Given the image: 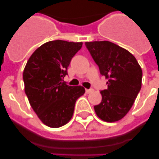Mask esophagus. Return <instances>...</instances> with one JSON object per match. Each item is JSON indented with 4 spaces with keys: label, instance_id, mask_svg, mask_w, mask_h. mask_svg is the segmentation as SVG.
Here are the masks:
<instances>
[{
    "label": "esophagus",
    "instance_id": "1",
    "mask_svg": "<svg viewBox=\"0 0 159 159\" xmlns=\"http://www.w3.org/2000/svg\"><path fill=\"white\" fill-rule=\"evenodd\" d=\"M85 91H86V93H87V94H90V93H91L93 91V89H86L85 90Z\"/></svg>",
    "mask_w": 159,
    "mask_h": 159
}]
</instances>
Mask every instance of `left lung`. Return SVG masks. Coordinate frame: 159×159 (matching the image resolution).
Listing matches in <instances>:
<instances>
[{
  "label": "left lung",
  "mask_w": 159,
  "mask_h": 159,
  "mask_svg": "<svg viewBox=\"0 0 159 159\" xmlns=\"http://www.w3.org/2000/svg\"><path fill=\"white\" fill-rule=\"evenodd\" d=\"M86 48L107 81L101 91L102 100L94 106L96 115L115 122L129 111L142 88V70L135 57L126 49L110 41L85 42Z\"/></svg>",
  "instance_id": "left-lung-1"
}]
</instances>
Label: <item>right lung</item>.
Instances as JSON below:
<instances>
[{"mask_svg": "<svg viewBox=\"0 0 159 159\" xmlns=\"http://www.w3.org/2000/svg\"><path fill=\"white\" fill-rule=\"evenodd\" d=\"M82 44L48 41L27 62L23 72L25 94L39 119L48 127L66 125L72 118L77 99L85 92L82 86H69L63 80L71 58Z\"/></svg>", "mask_w": 159, "mask_h": 159, "instance_id": "obj_1", "label": "right lung"}]
</instances>
